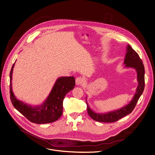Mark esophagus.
<instances>
[{"mask_svg":"<svg viewBox=\"0 0 155 155\" xmlns=\"http://www.w3.org/2000/svg\"><path fill=\"white\" fill-rule=\"evenodd\" d=\"M76 84L77 86L79 85H82L84 83V80L82 77H78L76 78Z\"/></svg>","mask_w":155,"mask_h":155,"instance_id":"esophagus-1","label":"esophagus"}]
</instances>
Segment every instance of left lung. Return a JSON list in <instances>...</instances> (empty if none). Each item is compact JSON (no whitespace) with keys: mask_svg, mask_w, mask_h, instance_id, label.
<instances>
[{"mask_svg":"<svg viewBox=\"0 0 155 155\" xmlns=\"http://www.w3.org/2000/svg\"><path fill=\"white\" fill-rule=\"evenodd\" d=\"M124 64L125 65L124 68H133L137 72L138 86L134 95L131 101L124 106L116 110L104 113H97L94 111L87 103V96L86 100L87 112L93 120L102 122H114L130 114L134 109L140 97L144 91L145 72L143 62L140 59L137 53L133 49L130 45L127 46Z\"/></svg>","mask_w":155,"mask_h":155,"instance_id":"left-lung-1","label":"left lung"}]
</instances>
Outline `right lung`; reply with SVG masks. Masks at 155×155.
<instances>
[{
    "instance_id": "1",
    "label": "right lung",
    "mask_w": 155,
    "mask_h": 155,
    "mask_svg": "<svg viewBox=\"0 0 155 155\" xmlns=\"http://www.w3.org/2000/svg\"><path fill=\"white\" fill-rule=\"evenodd\" d=\"M14 65L15 63L10 72V97L14 107L27 119L35 124H48L59 119L62 114L64 97L75 85V78L72 76L58 78L46 100L39 105L32 106L18 100L14 94L12 80Z\"/></svg>"
}]
</instances>
